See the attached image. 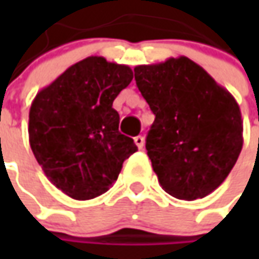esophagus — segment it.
<instances>
[{
	"label": "esophagus",
	"instance_id": "34e87169",
	"mask_svg": "<svg viewBox=\"0 0 259 259\" xmlns=\"http://www.w3.org/2000/svg\"><path fill=\"white\" fill-rule=\"evenodd\" d=\"M134 143L135 145L141 150L143 147H144V137H141V135H138V137H135L134 138Z\"/></svg>",
	"mask_w": 259,
	"mask_h": 259
}]
</instances>
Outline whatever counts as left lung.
Masks as SVG:
<instances>
[{
	"label": "left lung",
	"instance_id": "obj_1",
	"mask_svg": "<svg viewBox=\"0 0 259 259\" xmlns=\"http://www.w3.org/2000/svg\"><path fill=\"white\" fill-rule=\"evenodd\" d=\"M137 86L155 119L145 148L158 183L183 200L224 183L244 144L239 105L186 56L134 67Z\"/></svg>",
	"mask_w": 259,
	"mask_h": 259
}]
</instances>
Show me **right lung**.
Here are the masks:
<instances>
[{
	"label": "right lung",
	"mask_w": 259,
	"mask_h": 259,
	"mask_svg": "<svg viewBox=\"0 0 259 259\" xmlns=\"http://www.w3.org/2000/svg\"><path fill=\"white\" fill-rule=\"evenodd\" d=\"M131 80L130 66L91 56L35 95L28 114L30 147L47 179L69 197L89 200L109 190L138 150L118 131L119 115L112 108Z\"/></svg>",
	"instance_id": "obj_1"
}]
</instances>
